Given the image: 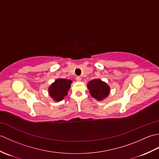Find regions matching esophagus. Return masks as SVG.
<instances>
[{"label":"esophagus","instance_id":"1","mask_svg":"<svg viewBox=\"0 0 159 159\" xmlns=\"http://www.w3.org/2000/svg\"><path fill=\"white\" fill-rule=\"evenodd\" d=\"M76 79L77 81H80V80H81V77H80V76H77L76 77Z\"/></svg>","mask_w":159,"mask_h":159}]
</instances>
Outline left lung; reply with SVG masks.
<instances>
[{"instance_id": "left-lung-1", "label": "left lung", "mask_w": 159, "mask_h": 159, "mask_svg": "<svg viewBox=\"0 0 159 159\" xmlns=\"http://www.w3.org/2000/svg\"><path fill=\"white\" fill-rule=\"evenodd\" d=\"M89 93L92 97L98 100H102L109 96L110 87L104 82L100 79L91 80L87 84Z\"/></svg>"}]
</instances>
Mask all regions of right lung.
Instances as JSON below:
<instances>
[{
	"instance_id": "add662e5",
	"label": "right lung",
	"mask_w": 159,
	"mask_h": 159,
	"mask_svg": "<svg viewBox=\"0 0 159 159\" xmlns=\"http://www.w3.org/2000/svg\"><path fill=\"white\" fill-rule=\"evenodd\" d=\"M72 80L65 79H57L50 86L48 92L50 96L54 100L61 101L62 100L68 92Z\"/></svg>"
}]
</instances>
